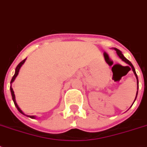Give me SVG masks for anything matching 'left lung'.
I'll use <instances>...</instances> for the list:
<instances>
[{
	"mask_svg": "<svg viewBox=\"0 0 147 147\" xmlns=\"http://www.w3.org/2000/svg\"><path fill=\"white\" fill-rule=\"evenodd\" d=\"M114 49L116 50L117 54V55H118L119 57L121 58V59L123 60V62H125L126 63H127V64H128V65H130V67H131V69H132L133 71H134V73L135 76H136V78H137V95H136V98H135V100H136V98H137V93H138V84H139V82H138V78H137V73H136V71H135L134 67V65H132V63H131V62H130V61H129V60L127 59H126V58L124 57V56H123V54H122V53H121V51L119 50V49H116V48H114ZM135 100H134V101H135Z\"/></svg>",
	"mask_w": 147,
	"mask_h": 147,
	"instance_id": "left-lung-1",
	"label": "left lung"
}]
</instances>
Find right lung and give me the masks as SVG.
Here are the masks:
<instances>
[{"label":"right lung","instance_id":"1","mask_svg":"<svg viewBox=\"0 0 147 147\" xmlns=\"http://www.w3.org/2000/svg\"><path fill=\"white\" fill-rule=\"evenodd\" d=\"M26 59H24L22 62H20L18 64V65L17 66V68H16V69H15V74L13 75V76L12 79H11V81H10V92H11V95H12V99L13 100V103H14L15 106H16V107L17 108V110L19 111L20 113H21L22 114H24V115H26V114H24V113L21 111V109L20 108L19 106L17 105V102H16V99H15V94H14V92H13V90L12 87H11V84H12L13 82V81L15 80V78H16V77L17 76V75H18V73H19V71H20V69L21 68V66L24 65V63L25 62V61H26ZM26 116L29 117H30V118H36L35 116H29V115H26Z\"/></svg>","mask_w":147,"mask_h":147}]
</instances>
